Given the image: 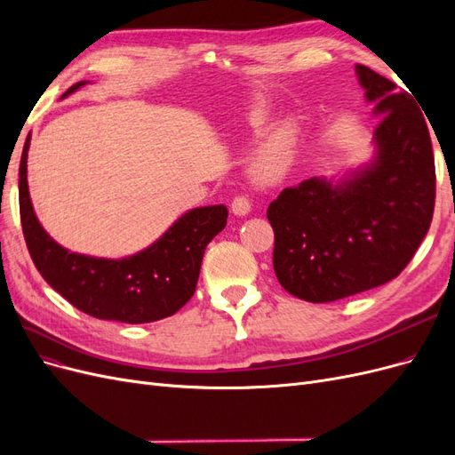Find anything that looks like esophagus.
Masks as SVG:
<instances>
[{
    "instance_id": "34e87169",
    "label": "esophagus",
    "mask_w": 455,
    "mask_h": 455,
    "mask_svg": "<svg viewBox=\"0 0 455 455\" xmlns=\"http://www.w3.org/2000/svg\"><path fill=\"white\" fill-rule=\"evenodd\" d=\"M231 211L235 212L237 216L249 214V212H251V199L246 197V196H237V197H233V201H231Z\"/></svg>"
}]
</instances>
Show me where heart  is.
<instances>
[{
  "label": "heart",
  "instance_id": "obj_1",
  "mask_svg": "<svg viewBox=\"0 0 455 455\" xmlns=\"http://www.w3.org/2000/svg\"><path fill=\"white\" fill-rule=\"evenodd\" d=\"M267 123V112L261 108L252 109L251 114V125L252 127H261ZM294 149H296V129L286 123V125H281L279 129H275L266 142L261 144L256 156V172L259 178H275L283 174L288 164L292 163L294 157Z\"/></svg>",
  "mask_w": 455,
  "mask_h": 455
}]
</instances>
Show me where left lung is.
<instances>
[{"label": "left lung", "instance_id": "left-lung-1", "mask_svg": "<svg viewBox=\"0 0 455 455\" xmlns=\"http://www.w3.org/2000/svg\"><path fill=\"white\" fill-rule=\"evenodd\" d=\"M356 74L381 116L376 161L339 186L311 178L286 188L267 209L275 275L286 292L311 304L398 277L435 211V156L421 108L368 66H356Z\"/></svg>", "mask_w": 455, "mask_h": 455}]
</instances>
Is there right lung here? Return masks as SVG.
<instances>
[{
    "label": "right lung",
    "instance_id": "add662e5",
    "mask_svg": "<svg viewBox=\"0 0 455 455\" xmlns=\"http://www.w3.org/2000/svg\"><path fill=\"white\" fill-rule=\"evenodd\" d=\"M81 85L85 81L64 96ZM28 148L30 136L20 157L19 204L24 241L41 277L74 307L102 321L154 323L184 307L196 292L206 244L228 224L226 206L189 211L149 249L125 259L68 252L47 235L34 214L26 180Z\"/></svg>",
    "mask_w": 455,
    "mask_h": 455
}]
</instances>
